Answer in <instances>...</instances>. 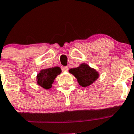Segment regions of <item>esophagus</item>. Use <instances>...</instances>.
I'll list each match as a JSON object with an SVG mask.
<instances>
[{
    "mask_svg": "<svg viewBox=\"0 0 134 134\" xmlns=\"http://www.w3.org/2000/svg\"><path fill=\"white\" fill-rule=\"evenodd\" d=\"M62 72H66L68 70V66H63V67H62Z\"/></svg>",
    "mask_w": 134,
    "mask_h": 134,
    "instance_id": "34e87169",
    "label": "esophagus"
}]
</instances>
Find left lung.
I'll return each instance as SVG.
<instances>
[{"label":"left lung","instance_id":"obj_1","mask_svg":"<svg viewBox=\"0 0 134 134\" xmlns=\"http://www.w3.org/2000/svg\"><path fill=\"white\" fill-rule=\"evenodd\" d=\"M69 72L76 78L79 84L82 87L92 85L99 76L97 71L85 63L81 64L77 68H71Z\"/></svg>","mask_w":134,"mask_h":134}]
</instances>
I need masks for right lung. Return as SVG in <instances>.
<instances>
[{
    "label": "right lung",
    "mask_w": 134,
    "mask_h": 134,
    "mask_svg": "<svg viewBox=\"0 0 134 134\" xmlns=\"http://www.w3.org/2000/svg\"><path fill=\"white\" fill-rule=\"evenodd\" d=\"M61 72V69L58 66L41 70L37 75V83L45 89H49L57 76Z\"/></svg>",
    "instance_id": "1"
}]
</instances>
